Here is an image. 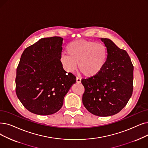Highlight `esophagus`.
I'll list each match as a JSON object with an SVG mask.
<instances>
[{
	"mask_svg": "<svg viewBox=\"0 0 148 148\" xmlns=\"http://www.w3.org/2000/svg\"><path fill=\"white\" fill-rule=\"evenodd\" d=\"M76 82L77 83H81V79L80 77H77L76 78Z\"/></svg>",
	"mask_w": 148,
	"mask_h": 148,
	"instance_id": "1",
	"label": "esophagus"
}]
</instances>
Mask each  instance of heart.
<instances>
[{"mask_svg":"<svg viewBox=\"0 0 148 148\" xmlns=\"http://www.w3.org/2000/svg\"><path fill=\"white\" fill-rule=\"evenodd\" d=\"M68 54L60 56V62L68 73L77 68L85 76L91 77L99 74L105 66L108 50L105 45L96 42L78 40L69 43L66 47Z\"/></svg>","mask_w":148,"mask_h":148,"instance_id":"heart-1","label":"heart"}]
</instances>
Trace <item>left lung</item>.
Returning <instances> with one entry per match:
<instances>
[{
  "mask_svg": "<svg viewBox=\"0 0 148 148\" xmlns=\"http://www.w3.org/2000/svg\"><path fill=\"white\" fill-rule=\"evenodd\" d=\"M101 40L108 50L106 63L97 75L82 80L85 88L82 102L89 112L107 117L119 112L130 99L134 66L125 50L109 38Z\"/></svg>",
  "mask_w": 148,
  "mask_h": 148,
  "instance_id": "left-lung-1",
  "label": "left lung"
}]
</instances>
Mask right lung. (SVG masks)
<instances>
[{
    "label": "right lung",
    "mask_w": 148,
    "mask_h": 148,
    "mask_svg": "<svg viewBox=\"0 0 148 148\" xmlns=\"http://www.w3.org/2000/svg\"><path fill=\"white\" fill-rule=\"evenodd\" d=\"M63 38H42L25 49L17 68L16 92L23 106L41 115L57 112L76 82L60 62Z\"/></svg>",
    "instance_id": "add662e5"
}]
</instances>
